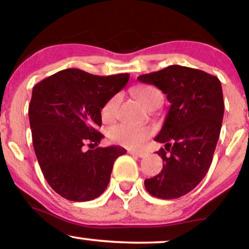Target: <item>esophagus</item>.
I'll list each match as a JSON object with an SVG mask.
<instances>
[{
    "mask_svg": "<svg viewBox=\"0 0 249 249\" xmlns=\"http://www.w3.org/2000/svg\"><path fill=\"white\" fill-rule=\"evenodd\" d=\"M128 153L132 154V156L139 157V158H144V157L147 156V154L145 153V152H142V151H130V152H128Z\"/></svg>",
    "mask_w": 249,
    "mask_h": 249,
    "instance_id": "1",
    "label": "esophagus"
}]
</instances>
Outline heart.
<instances>
[{"label":"heart","instance_id":"b5f03b06","mask_svg":"<svg viewBox=\"0 0 249 249\" xmlns=\"http://www.w3.org/2000/svg\"><path fill=\"white\" fill-rule=\"evenodd\" d=\"M138 99L145 107L156 97L161 96L158 89L150 87V85H142L134 90ZM119 104H121V96L115 95L111 97L105 103L102 108V118L105 122H112L116 118L118 112ZM152 134V130L147 126H133L128 124H118L110 127L107 131L108 141L113 144L126 148H138L141 147L145 142Z\"/></svg>","mask_w":249,"mask_h":249}]
</instances>
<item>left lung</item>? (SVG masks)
<instances>
[{"label": "left lung", "instance_id": "left-lung-1", "mask_svg": "<svg viewBox=\"0 0 249 249\" xmlns=\"http://www.w3.org/2000/svg\"><path fill=\"white\" fill-rule=\"evenodd\" d=\"M138 79L160 89L171 103L154 138L165 144L157 152L164 162L162 170L145 179V188L157 198H180L204 179L212 164L224 118L221 83L205 71L181 65H170Z\"/></svg>", "mask_w": 249, "mask_h": 249}]
</instances>
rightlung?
<instances>
[{"label": "right lung", "mask_w": 249, "mask_h": 249, "mask_svg": "<svg viewBox=\"0 0 249 249\" xmlns=\"http://www.w3.org/2000/svg\"><path fill=\"white\" fill-rule=\"evenodd\" d=\"M128 73L96 76L65 69L34 87L29 104L33 144L51 188L71 201H89L104 192L121 146L95 147L104 136L101 110L126 85Z\"/></svg>", "instance_id": "obj_1"}]
</instances>
